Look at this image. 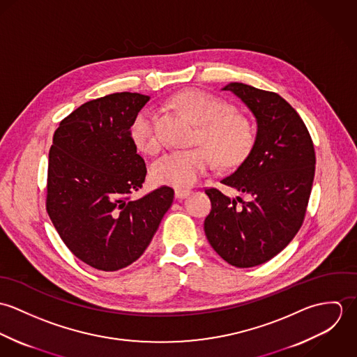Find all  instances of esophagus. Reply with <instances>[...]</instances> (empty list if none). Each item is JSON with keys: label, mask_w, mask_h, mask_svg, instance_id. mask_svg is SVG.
Returning a JSON list of instances; mask_svg holds the SVG:
<instances>
[{"label": "esophagus", "mask_w": 357, "mask_h": 357, "mask_svg": "<svg viewBox=\"0 0 357 357\" xmlns=\"http://www.w3.org/2000/svg\"><path fill=\"white\" fill-rule=\"evenodd\" d=\"M190 194H191V191L185 190V188H177L176 190V198H178V199H183V198L188 197Z\"/></svg>", "instance_id": "obj_1"}]
</instances>
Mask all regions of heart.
Instances as JSON below:
<instances>
[{
    "instance_id": "1",
    "label": "heart",
    "mask_w": 357,
    "mask_h": 357,
    "mask_svg": "<svg viewBox=\"0 0 357 357\" xmlns=\"http://www.w3.org/2000/svg\"><path fill=\"white\" fill-rule=\"evenodd\" d=\"M177 104L197 122L199 142L204 143L222 165H238L252 151L255 132L252 122L242 114L201 89H187L176 96ZM130 136L136 146L153 153L159 147L156 111L151 105L142 108L132 121ZM213 155L204 147L176 150L153 162L151 174L159 184L191 187L213 167Z\"/></svg>"
}]
</instances>
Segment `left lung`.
<instances>
[{
  "instance_id": "left-lung-1",
  "label": "left lung",
  "mask_w": 357,
  "mask_h": 357,
  "mask_svg": "<svg viewBox=\"0 0 357 357\" xmlns=\"http://www.w3.org/2000/svg\"><path fill=\"white\" fill-rule=\"evenodd\" d=\"M253 112L250 153L220 183L245 194L234 199L207 188L211 210L204 234L228 264L250 268L280 253L303 225L314 176V149L298 112L275 92L231 82L222 88Z\"/></svg>"
}]
</instances>
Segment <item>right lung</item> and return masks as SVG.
<instances>
[{
    "label": "right lung",
    "mask_w": 357,
    "mask_h": 357,
    "mask_svg": "<svg viewBox=\"0 0 357 357\" xmlns=\"http://www.w3.org/2000/svg\"><path fill=\"white\" fill-rule=\"evenodd\" d=\"M150 96L121 92L82 104L66 116L50 150L47 211L70 252L112 272L146 252L174 198L160 187L130 199L147 167L130 125Z\"/></svg>",
    "instance_id": "right-lung-1"
}]
</instances>
